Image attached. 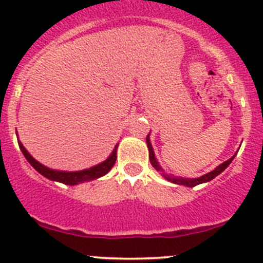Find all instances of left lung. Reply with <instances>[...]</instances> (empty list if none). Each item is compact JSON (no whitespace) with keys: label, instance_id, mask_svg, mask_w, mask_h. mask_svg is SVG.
I'll list each match as a JSON object with an SVG mask.
<instances>
[{"label":"left lung","instance_id":"1","mask_svg":"<svg viewBox=\"0 0 263 263\" xmlns=\"http://www.w3.org/2000/svg\"><path fill=\"white\" fill-rule=\"evenodd\" d=\"M146 142H147V148H148V158H150V163L151 165L154 166V168L156 169L158 172H160L161 176L164 177V178L166 179V181H171L172 183H176V184H182V185H185V187H195V185L197 184H201V183H205V182H210L211 179H214L215 177L219 176L221 172H224L225 169L228 168V165H229L230 163L233 161V159H234V156H232L230 159H228L227 161H224L222 164H220L219 166H216V168L214 169V171H211L210 173L205 174V176H201L198 177V178H181V177H173V176H169V174H166L165 172L163 171V168H161L160 165H159L158 160H156L155 155H154V150H153V146H151L150 144V139H148V135L146 137Z\"/></svg>","mask_w":263,"mask_h":263}]
</instances>
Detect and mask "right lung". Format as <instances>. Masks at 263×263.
<instances>
[{"mask_svg":"<svg viewBox=\"0 0 263 263\" xmlns=\"http://www.w3.org/2000/svg\"><path fill=\"white\" fill-rule=\"evenodd\" d=\"M18 146H20L21 153L24 154L26 160H28L29 163L31 164V166H33L36 172H39L42 176H44L46 178L50 179V181L61 182L63 183V184H68V185H75V184H79V183L94 181V179L105 176V174L112 169V166L115 165L116 159H117V147H118V145H116L115 150L112 151V154H110L109 158H108L107 160L98 164V165L91 166V168L84 169V171H79V172H61V171H54V169L47 168L46 165H43V164H41L39 161H36L35 159L28 153V150L23 146V144H21L20 141H18Z\"/></svg>","mask_w":263,"mask_h":263,"instance_id":"1","label":"right lung"}]
</instances>
